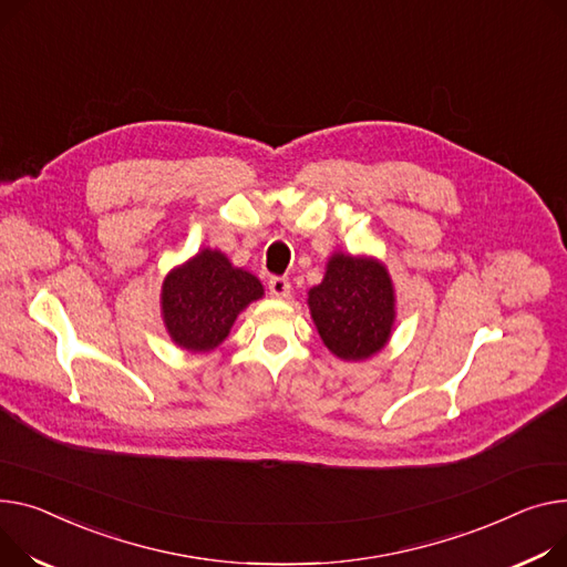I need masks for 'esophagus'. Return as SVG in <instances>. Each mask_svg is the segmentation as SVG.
<instances>
[{
    "mask_svg": "<svg viewBox=\"0 0 567 567\" xmlns=\"http://www.w3.org/2000/svg\"><path fill=\"white\" fill-rule=\"evenodd\" d=\"M289 291H291V285H289L287 278H271L269 280V293L274 298H287Z\"/></svg>",
    "mask_w": 567,
    "mask_h": 567,
    "instance_id": "esophagus-1",
    "label": "esophagus"
}]
</instances>
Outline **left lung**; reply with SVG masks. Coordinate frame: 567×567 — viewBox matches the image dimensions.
<instances>
[{
	"label": "left lung",
	"instance_id": "left-lung-1",
	"mask_svg": "<svg viewBox=\"0 0 567 567\" xmlns=\"http://www.w3.org/2000/svg\"><path fill=\"white\" fill-rule=\"evenodd\" d=\"M310 317L326 349L347 362L381 353L396 323V291L385 264L373 255L337 250L308 291Z\"/></svg>",
	"mask_w": 567,
	"mask_h": 567
}]
</instances>
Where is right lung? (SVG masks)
Masks as SVG:
<instances>
[{
	"label": "right lung",
	"mask_w": 567,
	"mask_h": 567,
	"mask_svg": "<svg viewBox=\"0 0 567 567\" xmlns=\"http://www.w3.org/2000/svg\"><path fill=\"white\" fill-rule=\"evenodd\" d=\"M264 296L257 276L235 267L218 248H200L162 282V321L171 342L209 353L228 339L237 317Z\"/></svg>",
	"instance_id": "1"
}]
</instances>
